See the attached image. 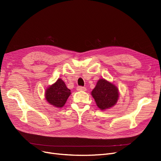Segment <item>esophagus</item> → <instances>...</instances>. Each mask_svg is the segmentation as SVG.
I'll return each mask as SVG.
<instances>
[{"instance_id":"obj_1","label":"esophagus","mask_w":161,"mask_h":161,"mask_svg":"<svg viewBox=\"0 0 161 161\" xmlns=\"http://www.w3.org/2000/svg\"><path fill=\"white\" fill-rule=\"evenodd\" d=\"M76 90L78 91H86V88L85 87H83V86H77Z\"/></svg>"}]
</instances>
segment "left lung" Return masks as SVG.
I'll return each mask as SVG.
<instances>
[{"label":"left lung","instance_id":"1","mask_svg":"<svg viewBox=\"0 0 161 161\" xmlns=\"http://www.w3.org/2000/svg\"><path fill=\"white\" fill-rule=\"evenodd\" d=\"M91 95L101 110H105L115 106L119 96L118 87L104 79L98 80L91 92Z\"/></svg>","mask_w":161,"mask_h":161}]
</instances>
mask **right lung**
Here are the masks:
<instances>
[{
	"label": "right lung",
	"mask_w": 161,
	"mask_h": 161,
	"mask_svg": "<svg viewBox=\"0 0 161 161\" xmlns=\"http://www.w3.org/2000/svg\"><path fill=\"white\" fill-rule=\"evenodd\" d=\"M70 89L61 79H58L53 85L49 86L45 92V98L49 104L55 108L64 106L70 95Z\"/></svg>",
	"instance_id": "1"
}]
</instances>
